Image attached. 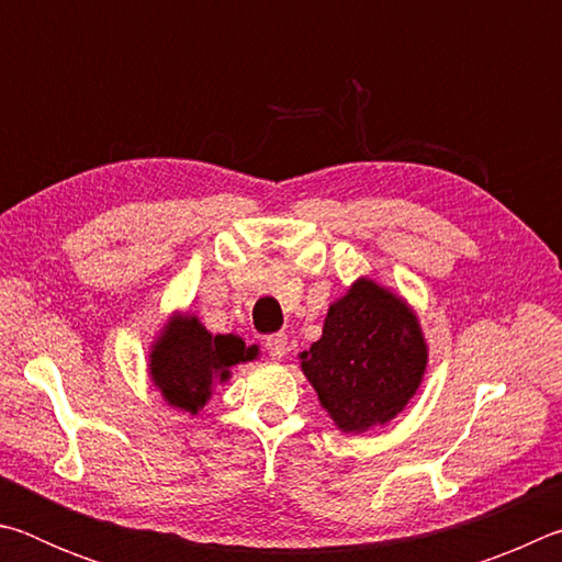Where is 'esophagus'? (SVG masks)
Listing matches in <instances>:
<instances>
[{
  "label": "esophagus",
  "mask_w": 562,
  "mask_h": 562,
  "mask_svg": "<svg viewBox=\"0 0 562 562\" xmlns=\"http://www.w3.org/2000/svg\"><path fill=\"white\" fill-rule=\"evenodd\" d=\"M265 349L272 359H282L288 355V335H270L265 339Z\"/></svg>",
  "instance_id": "esophagus-1"
}]
</instances>
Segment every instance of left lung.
Instances as JSON below:
<instances>
[{
  "label": "left lung",
  "mask_w": 562,
  "mask_h": 562,
  "mask_svg": "<svg viewBox=\"0 0 562 562\" xmlns=\"http://www.w3.org/2000/svg\"><path fill=\"white\" fill-rule=\"evenodd\" d=\"M300 361L337 429L364 434L412 402L424 382L429 347L402 294L359 278L329 304L322 337Z\"/></svg>",
  "instance_id": "1"
}]
</instances>
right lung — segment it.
I'll list each match as a JSON object with an SVG mask.
<instances>
[{"label":"right lung","instance_id":"add662e5","mask_svg":"<svg viewBox=\"0 0 562 562\" xmlns=\"http://www.w3.org/2000/svg\"><path fill=\"white\" fill-rule=\"evenodd\" d=\"M260 347H245L237 335H211L190 312H173L148 351V376L164 402L195 416L211 402L233 367L258 359Z\"/></svg>","mask_w":562,"mask_h":562}]
</instances>
